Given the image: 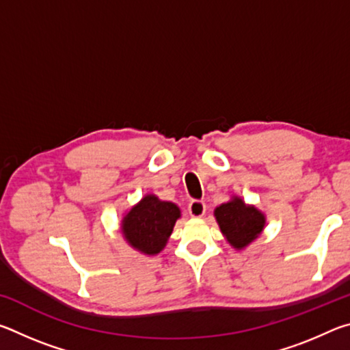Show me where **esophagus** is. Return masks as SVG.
I'll list each match as a JSON object with an SVG mask.
<instances>
[{
  "mask_svg": "<svg viewBox=\"0 0 350 350\" xmlns=\"http://www.w3.org/2000/svg\"><path fill=\"white\" fill-rule=\"evenodd\" d=\"M205 210H206V205L204 200L194 199L188 204V213H189V216H193V217H202L205 215Z\"/></svg>",
  "mask_w": 350,
  "mask_h": 350,
  "instance_id": "34e87169",
  "label": "esophagus"
}]
</instances>
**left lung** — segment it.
<instances>
[{
	"instance_id": "left-lung-1",
	"label": "left lung",
	"mask_w": 350,
	"mask_h": 350,
	"mask_svg": "<svg viewBox=\"0 0 350 350\" xmlns=\"http://www.w3.org/2000/svg\"><path fill=\"white\" fill-rule=\"evenodd\" d=\"M221 232L234 248H244L262 232L265 219L254 206H248L241 199H233L217 206L215 211Z\"/></svg>"
}]
</instances>
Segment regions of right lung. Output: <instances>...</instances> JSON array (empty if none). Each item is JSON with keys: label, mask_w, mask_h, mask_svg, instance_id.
<instances>
[{"label": "right lung", "mask_w": 350, "mask_h": 350, "mask_svg": "<svg viewBox=\"0 0 350 350\" xmlns=\"http://www.w3.org/2000/svg\"><path fill=\"white\" fill-rule=\"evenodd\" d=\"M180 210L156 196H145L123 219L126 241L142 253L156 254L167 244Z\"/></svg>", "instance_id": "add662e5"}]
</instances>
